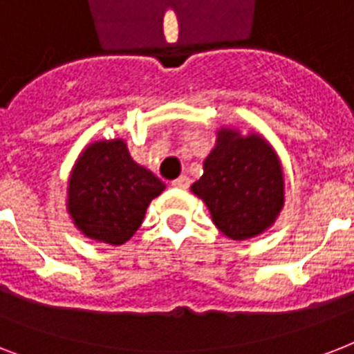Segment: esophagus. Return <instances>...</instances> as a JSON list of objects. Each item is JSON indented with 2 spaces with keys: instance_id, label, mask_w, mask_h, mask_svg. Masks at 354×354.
I'll list each match as a JSON object with an SVG mask.
<instances>
[{
  "instance_id": "obj_1",
  "label": "esophagus",
  "mask_w": 354,
  "mask_h": 354,
  "mask_svg": "<svg viewBox=\"0 0 354 354\" xmlns=\"http://www.w3.org/2000/svg\"><path fill=\"white\" fill-rule=\"evenodd\" d=\"M189 185H191V180H189L187 176H180V178H176L174 182H172V187L183 189V191H185V189H189Z\"/></svg>"
}]
</instances>
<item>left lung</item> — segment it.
Here are the masks:
<instances>
[{
	"instance_id": "left-lung-1",
	"label": "left lung",
	"mask_w": 354,
	"mask_h": 354,
	"mask_svg": "<svg viewBox=\"0 0 354 354\" xmlns=\"http://www.w3.org/2000/svg\"><path fill=\"white\" fill-rule=\"evenodd\" d=\"M204 200L215 226L232 241L264 233L285 205V176L279 156L261 133L222 127L215 149L204 160V174L191 185Z\"/></svg>"
}]
</instances>
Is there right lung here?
<instances>
[{"label": "right lung", "instance_id": "add662e5", "mask_svg": "<svg viewBox=\"0 0 354 354\" xmlns=\"http://www.w3.org/2000/svg\"><path fill=\"white\" fill-rule=\"evenodd\" d=\"M165 183L132 160L121 138L86 147L68 180V213L88 239L121 246L132 239Z\"/></svg>", "mask_w": 354, "mask_h": 354}]
</instances>
